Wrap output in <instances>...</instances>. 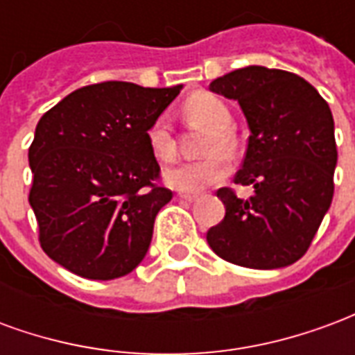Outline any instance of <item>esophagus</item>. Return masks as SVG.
Wrapping results in <instances>:
<instances>
[{
    "mask_svg": "<svg viewBox=\"0 0 355 355\" xmlns=\"http://www.w3.org/2000/svg\"><path fill=\"white\" fill-rule=\"evenodd\" d=\"M178 198H182V200H186V201H193V200H198V198H200V193H198V192H184V190H180V192H178Z\"/></svg>",
    "mask_w": 355,
    "mask_h": 355,
    "instance_id": "esophagus-1",
    "label": "esophagus"
}]
</instances>
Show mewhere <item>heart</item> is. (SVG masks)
<instances>
[{"mask_svg":"<svg viewBox=\"0 0 355 355\" xmlns=\"http://www.w3.org/2000/svg\"><path fill=\"white\" fill-rule=\"evenodd\" d=\"M182 114L193 125L207 129V135L201 144L203 159L190 163H180L165 173L171 186L178 190H200L203 186L216 184L228 175V162L224 154H232L236 148V139L230 131L232 114L228 106L218 96L205 91L193 93L182 104ZM148 146L155 159L169 163L177 155V144L165 117H157L146 131Z\"/></svg>","mask_w":355,"mask_h":355,"instance_id":"obj_1","label":"heart"}]
</instances>
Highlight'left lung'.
<instances>
[{"instance_id": "1", "label": "left lung", "mask_w": 355, "mask_h": 355, "mask_svg": "<svg viewBox=\"0 0 355 355\" xmlns=\"http://www.w3.org/2000/svg\"><path fill=\"white\" fill-rule=\"evenodd\" d=\"M211 91L238 101L245 114L251 135L234 182L254 193L216 192L226 215L209 228L207 243L238 266H289L304 257L333 201L338 154L329 104L297 73L264 66L216 78Z\"/></svg>"}]
</instances>
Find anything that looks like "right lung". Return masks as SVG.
Returning <instances> with one entry per match:
<instances>
[{"label": "right lung", "mask_w": 355, "mask_h": 355, "mask_svg": "<svg viewBox=\"0 0 355 355\" xmlns=\"http://www.w3.org/2000/svg\"><path fill=\"white\" fill-rule=\"evenodd\" d=\"M182 85L102 81L45 112L28 150L40 245L87 279L129 274L144 259L157 211L173 192L146 131Z\"/></svg>", "instance_id": "add662e5"}]
</instances>
